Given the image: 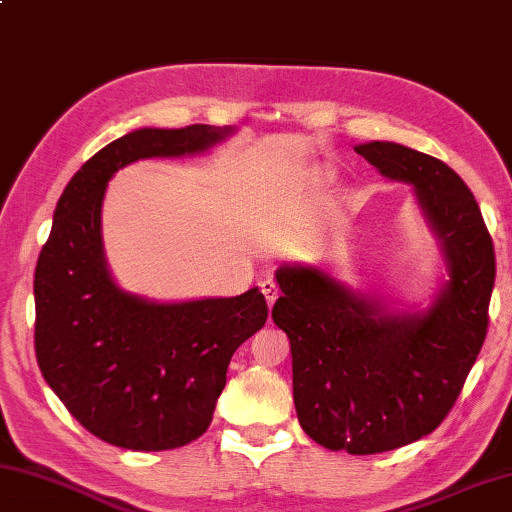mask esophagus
I'll use <instances>...</instances> for the list:
<instances>
[{
  "instance_id": "obj_1",
  "label": "esophagus",
  "mask_w": 512,
  "mask_h": 512,
  "mask_svg": "<svg viewBox=\"0 0 512 512\" xmlns=\"http://www.w3.org/2000/svg\"><path fill=\"white\" fill-rule=\"evenodd\" d=\"M261 292L265 294L267 306L272 308L274 303H276V299H279V288H276V283H274V281H270V279L263 281V283H261Z\"/></svg>"
}]
</instances>
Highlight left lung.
Here are the masks:
<instances>
[{"label":"left lung","instance_id":"left-lung-1","mask_svg":"<svg viewBox=\"0 0 512 512\" xmlns=\"http://www.w3.org/2000/svg\"><path fill=\"white\" fill-rule=\"evenodd\" d=\"M355 150L416 188L450 283L423 315H396L324 272L283 265L272 319L290 337L303 432L328 450L378 454L432 434L452 411L486 342L497 270L479 204L450 166L391 141Z\"/></svg>","mask_w":512,"mask_h":512}]
</instances>
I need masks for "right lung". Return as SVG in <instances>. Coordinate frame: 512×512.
<instances>
[{
    "instance_id": "1",
    "label": "right lung",
    "mask_w": 512,
    "mask_h": 512,
    "mask_svg": "<svg viewBox=\"0 0 512 512\" xmlns=\"http://www.w3.org/2000/svg\"><path fill=\"white\" fill-rule=\"evenodd\" d=\"M229 130L143 128L85 161L60 195L35 265V357L49 387L89 434L123 450H175L211 425L236 348L267 321L263 292L150 303L105 267L107 182L137 159L211 148Z\"/></svg>"
}]
</instances>
